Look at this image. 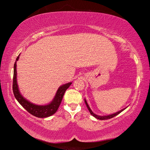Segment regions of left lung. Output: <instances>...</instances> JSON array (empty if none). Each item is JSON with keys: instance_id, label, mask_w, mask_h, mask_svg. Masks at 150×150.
Listing matches in <instances>:
<instances>
[{"instance_id": "1", "label": "left lung", "mask_w": 150, "mask_h": 150, "mask_svg": "<svg viewBox=\"0 0 150 150\" xmlns=\"http://www.w3.org/2000/svg\"><path fill=\"white\" fill-rule=\"evenodd\" d=\"M85 102L86 106H87V108H88V110H89V111L90 113H91V115H92V116H93L94 117H96V119H98V120H108V119H110V118L114 117H115L116 115H117L118 114H120L121 112H122L123 110H124L125 109H126V108L127 107H128V106H127V107L124 108H123V109H122L121 110H119V111L116 112H115V113H112V114L106 115H96V114H95L93 111H92L91 109V108L89 107V104H88L87 102V100H86L85 98Z\"/></svg>"}]
</instances>
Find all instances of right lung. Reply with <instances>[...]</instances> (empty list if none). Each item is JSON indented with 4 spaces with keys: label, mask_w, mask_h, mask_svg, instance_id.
<instances>
[{
    "label": "right lung",
    "mask_w": 150,
    "mask_h": 150,
    "mask_svg": "<svg viewBox=\"0 0 150 150\" xmlns=\"http://www.w3.org/2000/svg\"><path fill=\"white\" fill-rule=\"evenodd\" d=\"M20 54L16 59V61L14 63L13 66V92L15 96L16 99L18 102L27 110V111L33 115L40 118L48 117L52 115L58 110L59 106L60 105L61 101H62L63 97L66 90L71 85V82L70 83H65L64 85H61L57 89L54 98L52 101L49 102L48 104H44V105H39L32 103L31 102L28 101L20 93L19 87H18V81H17V61L20 58Z\"/></svg>",
    "instance_id": "right-lung-1"
}]
</instances>
